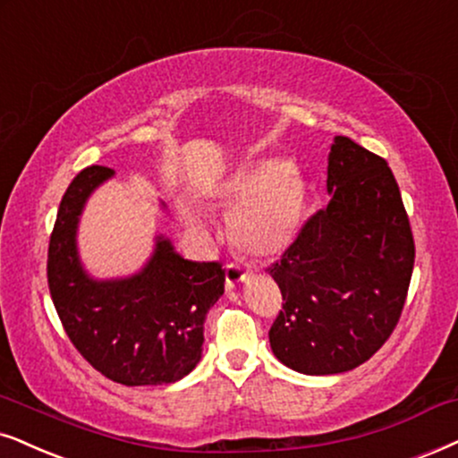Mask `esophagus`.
<instances>
[{"instance_id":"esophagus-1","label":"esophagus","mask_w":458,"mask_h":458,"mask_svg":"<svg viewBox=\"0 0 458 458\" xmlns=\"http://www.w3.org/2000/svg\"><path fill=\"white\" fill-rule=\"evenodd\" d=\"M249 276V270L242 268L241 264H225V287L233 289L234 285H239Z\"/></svg>"}]
</instances>
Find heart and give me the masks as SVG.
I'll use <instances>...</instances> for the list:
<instances>
[{"label":"heart","mask_w":458,"mask_h":458,"mask_svg":"<svg viewBox=\"0 0 458 458\" xmlns=\"http://www.w3.org/2000/svg\"><path fill=\"white\" fill-rule=\"evenodd\" d=\"M230 213V239L253 256H276L296 239L304 216V177L292 162H258L230 179L224 190ZM199 222V213L186 211Z\"/></svg>","instance_id":"obj_1"}]
</instances>
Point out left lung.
<instances>
[{"label": "left lung", "mask_w": 458, "mask_h": 458, "mask_svg": "<svg viewBox=\"0 0 458 458\" xmlns=\"http://www.w3.org/2000/svg\"><path fill=\"white\" fill-rule=\"evenodd\" d=\"M326 209L270 264L283 310L268 338L281 363L310 376L361 366L395 329L414 268V236L385 158L338 135Z\"/></svg>", "instance_id": "obj_1"}]
</instances>
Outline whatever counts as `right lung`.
Instances as JSON below:
<instances>
[{
  "label": "right lung",
  "instance_id": "1",
  "mask_svg": "<svg viewBox=\"0 0 458 458\" xmlns=\"http://www.w3.org/2000/svg\"><path fill=\"white\" fill-rule=\"evenodd\" d=\"M114 175L86 166L63 194L48 245V287L75 349L106 378L126 386L166 385L200 361L205 317L224 293L219 262H190L158 236L146 268L129 279L95 281L75 249L92 190Z\"/></svg>",
  "mask_w": 458,
  "mask_h": 458
}]
</instances>
